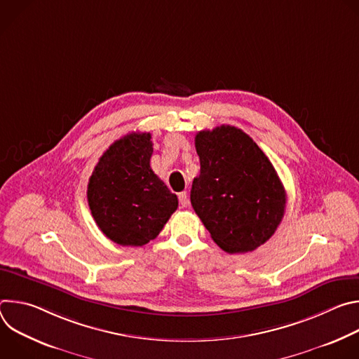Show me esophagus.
I'll list each match as a JSON object with an SVG mask.
<instances>
[{
    "label": "esophagus",
    "mask_w": 359,
    "mask_h": 359,
    "mask_svg": "<svg viewBox=\"0 0 359 359\" xmlns=\"http://www.w3.org/2000/svg\"><path fill=\"white\" fill-rule=\"evenodd\" d=\"M179 201H180V204H182V208H187V206H189V197H187V193H186V191L179 193Z\"/></svg>",
    "instance_id": "obj_1"
}]
</instances>
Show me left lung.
<instances>
[{"label":"left lung","mask_w":359,"mask_h":359,"mask_svg":"<svg viewBox=\"0 0 359 359\" xmlns=\"http://www.w3.org/2000/svg\"><path fill=\"white\" fill-rule=\"evenodd\" d=\"M200 175L190 201L224 251L247 252L264 244L284 217L285 189L264 151L230 125L200 130L194 137Z\"/></svg>","instance_id":"obj_1"}]
</instances>
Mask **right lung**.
Instances as JSON below:
<instances>
[{"label": "right lung", "mask_w": 359, "mask_h": 359, "mask_svg": "<svg viewBox=\"0 0 359 359\" xmlns=\"http://www.w3.org/2000/svg\"><path fill=\"white\" fill-rule=\"evenodd\" d=\"M150 133L132 132L100 156L88 183V203L100 231L121 245L155 238L179 201L150 168Z\"/></svg>", "instance_id": "right-lung-1"}]
</instances>
